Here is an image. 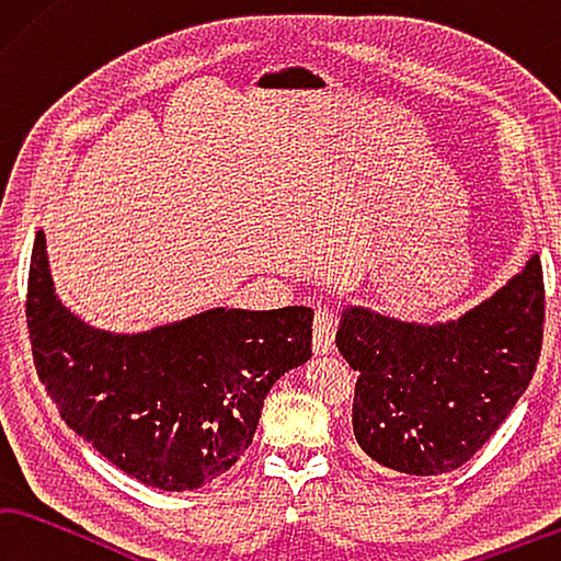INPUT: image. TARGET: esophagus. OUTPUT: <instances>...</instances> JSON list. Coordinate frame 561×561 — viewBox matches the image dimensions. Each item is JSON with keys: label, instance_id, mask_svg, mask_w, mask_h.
Segmentation results:
<instances>
[{"label": "esophagus", "instance_id": "1", "mask_svg": "<svg viewBox=\"0 0 561 561\" xmlns=\"http://www.w3.org/2000/svg\"><path fill=\"white\" fill-rule=\"evenodd\" d=\"M335 312L330 308H318L316 320H312V352H316V355H328V352L335 350Z\"/></svg>", "mask_w": 561, "mask_h": 561}]
</instances>
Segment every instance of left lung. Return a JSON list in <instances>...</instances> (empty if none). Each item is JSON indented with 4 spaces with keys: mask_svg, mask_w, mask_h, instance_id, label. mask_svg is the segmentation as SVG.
I'll use <instances>...</instances> for the list:
<instances>
[{
    "mask_svg": "<svg viewBox=\"0 0 561 561\" xmlns=\"http://www.w3.org/2000/svg\"><path fill=\"white\" fill-rule=\"evenodd\" d=\"M545 280L535 253L495 296L436 325L350 306L337 350L359 371L352 428L381 468L450 473L525 394L542 350Z\"/></svg>",
    "mask_w": 561,
    "mask_h": 561,
    "instance_id": "8db88e82",
    "label": "left lung"
}]
</instances>
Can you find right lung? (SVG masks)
Segmentation results:
<instances>
[{
	"instance_id": "1",
	"label": "right lung",
	"mask_w": 561,
	"mask_h": 561,
	"mask_svg": "<svg viewBox=\"0 0 561 561\" xmlns=\"http://www.w3.org/2000/svg\"><path fill=\"white\" fill-rule=\"evenodd\" d=\"M36 375L61 419L123 473L196 490L251 446L263 399L312 357V310L214 308L140 335L78 320L56 296L44 231L26 288Z\"/></svg>"
}]
</instances>
